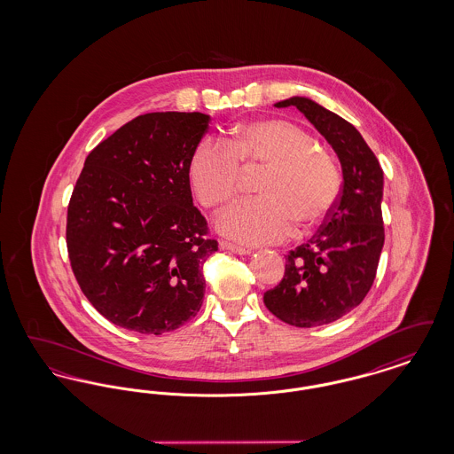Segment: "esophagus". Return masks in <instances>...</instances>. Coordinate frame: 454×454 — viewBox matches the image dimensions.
Wrapping results in <instances>:
<instances>
[{"label":"esophagus","instance_id":"esophagus-1","mask_svg":"<svg viewBox=\"0 0 454 454\" xmlns=\"http://www.w3.org/2000/svg\"><path fill=\"white\" fill-rule=\"evenodd\" d=\"M219 248H221V250H228V252L237 254V255H250V254H252L248 248L239 247V245H235V243H230V241H221V243H219Z\"/></svg>","mask_w":454,"mask_h":454}]
</instances>
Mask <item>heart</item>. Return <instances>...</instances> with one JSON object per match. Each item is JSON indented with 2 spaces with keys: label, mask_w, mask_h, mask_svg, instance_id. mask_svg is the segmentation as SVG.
Wrapping results in <instances>:
<instances>
[{
  "label": "heart",
  "mask_w": 454,
  "mask_h": 454,
  "mask_svg": "<svg viewBox=\"0 0 454 454\" xmlns=\"http://www.w3.org/2000/svg\"><path fill=\"white\" fill-rule=\"evenodd\" d=\"M260 197L241 202L217 217V230L241 245L279 243L294 224L315 228L333 211L340 194V173L311 134L282 119L239 126L228 146L200 141L189 161L197 200L209 209L233 202L241 168L257 172Z\"/></svg>",
  "instance_id": "obj_1"
}]
</instances>
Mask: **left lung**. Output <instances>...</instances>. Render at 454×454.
I'll use <instances>...</instances> for the list:
<instances>
[{"mask_svg":"<svg viewBox=\"0 0 454 454\" xmlns=\"http://www.w3.org/2000/svg\"><path fill=\"white\" fill-rule=\"evenodd\" d=\"M296 107L337 153L344 185L322 228L286 257L284 278L263 294L267 309L293 326L332 324L366 298L385 243L383 170L361 132L306 97L276 107Z\"/></svg>","mask_w":454,"mask_h":454,"instance_id":"left-lung-1","label":"left lung"}]
</instances>
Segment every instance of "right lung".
I'll use <instances>...</instances> for the list:
<instances>
[{
    "mask_svg": "<svg viewBox=\"0 0 454 454\" xmlns=\"http://www.w3.org/2000/svg\"><path fill=\"white\" fill-rule=\"evenodd\" d=\"M209 121L145 114L85 160L67 206V254L88 301L117 326L161 335L202 306V265L217 241L192 202L189 161Z\"/></svg>",
    "mask_w": 454,
    "mask_h": 454,
    "instance_id": "obj_1",
    "label": "right lung"
}]
</instances>
